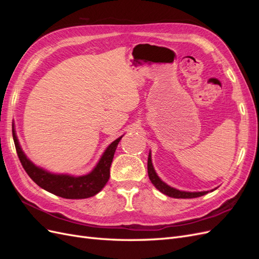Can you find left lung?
<instances>
[{
    "mask_svg": "<svg viewBox=\"0 0 259 259\" xmlns=\"http://www.w3.org/2000/svg\"><path fill=\"white\" fill-rule=\"evenodd\" d=\"M148 175L149 178H150L151 183L153 184V186L158 189L159 191H161L162 193L168 195L170 198H176V199H192V198H198V197H202L206 193H208V191H201V192H188V191H182L175 189L173 187H169L168 185H166L164 182H162L161 178L156 175L155 170L153 168L152 165V161H151V152H149V156H148ZM216 189V188H215ZM213 191V190H210Z\"/></svg>",
    "mask_w": 259,
    "mask_h": 259,
    "instance_id": "1",
    "label": "left lung"
}]
</instances>
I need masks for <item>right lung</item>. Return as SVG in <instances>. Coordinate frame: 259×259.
<instances>
[{"label": "right lung", "instance_id": "add662e5", "mask_svg": "<svg viewBox=\"0 0 259 259\" xmlns=\"http://www.w3.org/2000/svg\"><path fill=\"white\" fill-rule=\"evenodd\" d=\"M14 127L15 126L13 125V138L15 147H16V151L21 162V165L27 171L29 177L37 186L43 188L44 190L65 199L91 198L103 189L108 183L109 177H110V166L115 149L117 145H119L121 138L123 137H119L108 146L104 154L101 155L97 165L94 167L91 173L75 177L67 174H53L36 166L23 153L18 142L16 131H15Z\"/></svg>", "mask_w": 259, "mask_h": 259}]
</instances>
